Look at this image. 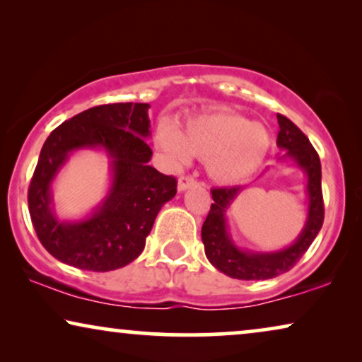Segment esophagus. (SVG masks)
Masks as SVG:
<instances>
[{
  "label": "esophagus",
  "instance_id": "34e87169",
  "mask_svg": "<svg viewBox=\"0 0 362 362\" xmlns=\"http://www.w3.org/2000/svg\"><path fill=\"white\" fill-rule=\"evenodd\" d=\"M197 185H199V182H197L194 177L182 176V177H180V181H177V191L185 192L186 189H189V187H194Z\"/></svg>",
  "mask_w": 362,
  "mask_h": 362
}]
</instances>
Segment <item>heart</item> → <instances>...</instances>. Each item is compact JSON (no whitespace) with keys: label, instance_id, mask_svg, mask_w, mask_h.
I'll return each instance as SVG.
<instances>
[{"label":"heart","instance_id":"obj_1","mask_svg":"<svg viewBox=\"0 0 362 362\" xmlns=\"http://www.w3.org/2000/svg\"><path fill=\"white\" fill-rule=\"evenodd\" d=\"M156 145L180 165L192 156L209 160V173L222 185H240L254 176L269 155L270 133L262 123L250 122L240 113L214 110L186 118L181 132L161 123Z\"/></svg>","mask_w":362,"mask_h":362}]
</instances>
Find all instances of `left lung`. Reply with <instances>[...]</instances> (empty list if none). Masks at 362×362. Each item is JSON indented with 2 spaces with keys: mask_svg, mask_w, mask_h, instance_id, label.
Wrapping results in <instances>:
<instances>
[{
  "mask_svg": "<svg viewBox=\"0 0 362 362\" xmlns=\"http://www.w3.org/2000/svg\"><path fill=\"white\" fill-rule=\"evenodd\" d=\"M276 120L280 127L279 136H276V145L280 148L279 161H290L291 166L305 175L306 219L298 237L284 249H242L232 239L229 224H227V212L245 187L234 186L212 189L214 204L211 206L209 214L202 224V244H204L207 260L217 270L232 279L269 280L285 274L308 250L323 226L325 207L323 196H321V163L318 153L293 122L284 115H276Z\"/></svg>",
  "mask_w": 362,
  "mask_h": 362,
  "instance_id": "8db88e82",
  "label": "left lung"
}]
</instances>
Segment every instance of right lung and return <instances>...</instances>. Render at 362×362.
<instances>
[{
  "label": "right lung",
  "mask_w": 362,
  "mask_h": 362,
  "mask_svg": "<svg viewBox=\"0 0 362 362\" xmlns=\"http://www.w3.org/2000/svg\"><path fill=\"white\" fill-rule=\"evenodd\" d=\"M150 103L92 107L59 125L44 143L28 192L34 230L49 254L82 270L110 272L138 259L158 212L176 196V180L148 165ZM100 151L111 182L104 199L78 220L55 212L52 186L74 152Z\"/></svg>",
  "instance_id": "obj_1"
}]
</instances>
